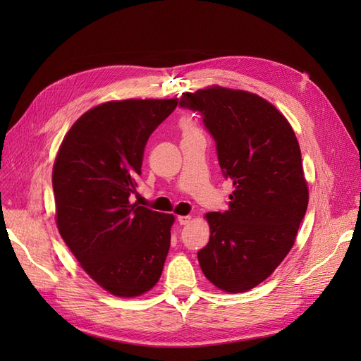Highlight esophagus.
I'll return each mask as SVG.
<instances>
[{
  "instance_id": "obj_1",
  "label": "esophagus",
  "mask_w": 361,
  "mask_h": 361,
  "mask_svg": "<svg viewBox=\"0 0 361 361\" xmlns=\"http://www.w3.org/2000/svg\"><path fill=\"white\" fill-rule=\"evenodd\" d=\"M178 221H179L180 226H185V224H188L191 221V216L190 215H179Z\"/></svg>"
}]
</instances>
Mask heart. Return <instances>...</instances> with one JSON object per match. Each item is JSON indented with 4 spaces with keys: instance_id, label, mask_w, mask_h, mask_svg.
<instances>
[{
    "instance_id": "b5f03b06",
    "label": "heart",
    "mask_w": 361,
    "mask_h": 361,
    "mask_svg": "<svg viewBox=\"0 0 361 361\" xmlns=\"http://www.w3.org/2000/svg\"><path fill=\"white\" fill-rule=\"evenodd\" d=\"M180 128H182V130H183V134L197 133V128H195L194 122H192L191 118H188V117H183V118L180 120Z\"/></svg>"
}]
</instances>
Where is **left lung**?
Here are the masks:
<instances>
[{
  "label": "left lung",
  "instance_id": "left-lung-1",
  "mask_svg": "<svg viewBox=\"0 0 361 361\" xmlns=\"http://www.w3.org/2000/svg\"><path fill=\"white\" fill-rule=\"evenodd\" d=\"M179 105L199 111L232 179L228 209L206 214L211 238L199 253L204 277L224 292H245L290 251L309 203L301 150L286 117L264 97L207 87Z\"/></svg>",
  "mask_w": 361,
  "mask_h": 361
}]
</instances>
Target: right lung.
<instances>
[{
    "label": "right lung",
    "instance_id": "obj_1",
    "mask_svg": "<svg viewBox=\"0 0 361 361\" xmlns=\"http://www.w3.org/2000/svg\"><path fill=\"white\" fill-rule=\"evenodd\" d=\"M174 99H126L84 113L64 137L52 170L56 220L82 269L116 297L154 288L170 248L171 214L130 204L150 134Z\"/></svg>",
    "mask_w": 361,
    "mask_h": 361
}]
</instances>
